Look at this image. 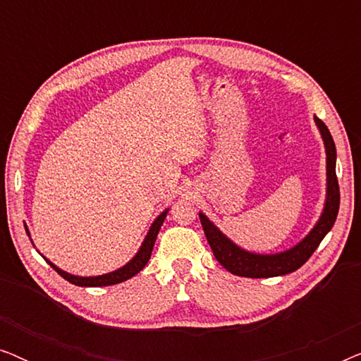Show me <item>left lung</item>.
Here are the masks:
<instances>
[{"label":"left lung","mask_w":361,"mask_h":361,"mask_svg":"<svg viewBox=\"0 0 361 361\" xmlns=\"http://www.w3.org/2000/svg\"><path fill=\"white\" fill-rule=\"evenodd\" d=\"M314 120L320 130V135H322L325 152H327V200H325L324 212L317 225L310 230V233L300 243L278 255L250 253V251L241 250L233 241L226 238L204 214H199L202 228L205 231L207 241H209L216 261L231 274L243 276V278H274V276L294 273L312 256L324 236L332 230L340 207V189L337 174H335L337 149H335L332 135H330L325 123L319 120L317 116H314Z\"/></svg>","instance_id":"left-lung-1"}]
</instances>
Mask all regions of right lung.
Segmentation results:
<instances>
[{
    "instance_id": "right-lung-1",
    "label": "right lung",
    "mask_w": 361,
    "mask_h": 361,
    "mask_svg": "<svg viewBox=\"0 0 361 361\" xmlns=\"http://www.w3.org/2000/svg\"><path fill=\"white\" fill-rule=\"evenodd\" d=\"M166 215H167V210L162 212V214L154 220V224L151 225V228H149V231H147L146 238H145V241H142L141 248L136 253L135 258H133L128 264L123 266V268L113 271V273L102 274V276H92V278H82V276L68 274V273H66V271H62L61 268H57L56 264H52L49 259H46V261L52 266L54 269L57 271L59 274L62 276L63 279H67L68 283H72L75 286H82V288H102V286H111V284L123 283V281L130 279L135 274L140 273V271L147 264V261H149L151 253H152V246H154V241L157 238V233H159L161 225H162V221H164ZM26 231H27V228H26ZM27 235H29V231H27Z\"/></svg>"
}]
</instances>
